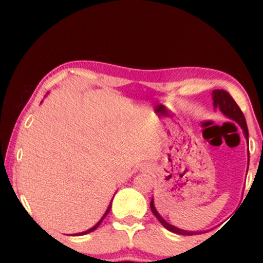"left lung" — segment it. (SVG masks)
<instances>
[{
	"instance_id": "left-lung-1",
	"label": "left lung",
	"mask_w": 263,
	"mask_h": 263,
	"mask_svg": "<svg viewBox=\"0 0 263 263\" xmlns=\"http://www.w3.org/2000/svg\"><path fill=\"white\" fill-rule=\"evenodd\" d=\"M213 101H214L213 102L214 107L219 108V110L221 111V112L224 114L226 117H229V119H230V120H234V121H236L238 125H240V127L242 128L243 135H245V137H246V140H247V143H249V129H247L245 116H243L242 111H241V108L237 106V104H236V102H235L234 99L231 98L230 93H229L228 91H225V90H220V89L213 90ZM151 210H152L153 215H155L156 218L158 219V221L161 222V224L164 226V228L167 229V230L174 232V234L188 235V236H192V235L201 234V231H186V230H182V229H178V228H176V226L171 225L170 222L165 221V220L163 219L161 215H159L158 211L156 210L155 203H153V199H152V200H151Z\"/></svg>"
}]
</instances>
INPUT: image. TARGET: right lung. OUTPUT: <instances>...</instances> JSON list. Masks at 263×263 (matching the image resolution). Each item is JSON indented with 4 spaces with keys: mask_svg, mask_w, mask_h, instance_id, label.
Listing matches in <instances>:
<instances>
[{
    "mask_svg": "<svg viewBox=\"0 0 263 263\" xmlns=\"http://www.w3.org/2000/svg\"><path fill=\"white\" fill-rule=\"evenodd\" d=\"M110 209H111V203H110V205H108V206H107V210L105 211V214H104V215H102V218H101L100 220H99V222H98V224H96V225H93L91 229H89V230H86V231H83V232H79V234H75V235H78V236H79V235H85V234H89V232H91V231H93V230H96V229L99 228V225L101 224V221H102V220L105 219V216H106L107 214H108V211H110Z\"/></svg>",
    "mask_w": 263,
    "mask_h": 263,
    "instance_id": "1",
    "label": "right lung"
}]
</instances>
